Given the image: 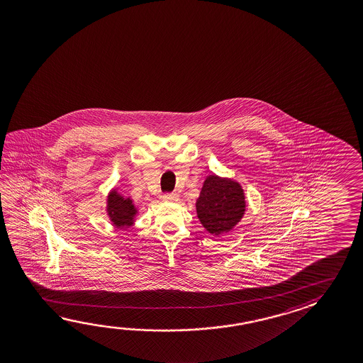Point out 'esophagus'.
I'll use <instances>...</instances> for the list:
<instances>
[{"instance_id": "1", "label": "esophagus", "mask_w": 363, "mask_h": 363, "mask_svg": "<svg viewBox=\"0 0 363 363\" xmlns=\"http://www.w3.org/2000/svg\"><path fill=\"white\" fill-rule=\"evenodd\" d=\"M162 199H163V201L177 202L179 200V196L177 194H166Z\"/></svg>"}]
</instances>
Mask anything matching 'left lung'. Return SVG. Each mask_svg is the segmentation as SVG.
Instances as JSON below:
<instances>
[{"instance_id":"obj_1","label":"left lung","mask_w":363,"mask_h":363,"mask_svg":"<svg viewBox=\"0 0 363 363\" xmlns=\"http://www.w3.org/2000/svg\"><path fill=\"white\" fill-rule=\"evenodd\" d=\"M245 211L247 200L242 184L237 179L208 174L196 200V215L203 229L220 238L238 225Z\"/></svg>"}]
</instances>
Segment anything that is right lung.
<instances>
[{
    "instance_id": "add662e5",
    "label": "right lung",
    "mask_w": 363,
    "mask_h": 363,
    "mask_svg": "<svg viewBox=\"0 0 363 363\" xmlns=\"http://www.w3.org/2000/svg\"><path fill=\"white\" fill-rule=\"evenodd\" d=\"M105 211L107 219L115 228L129 230L137 221L139 206L134 203L133 199L120 194L118 187H113L107 194Z\"/></svg>"
}]
</instances>
